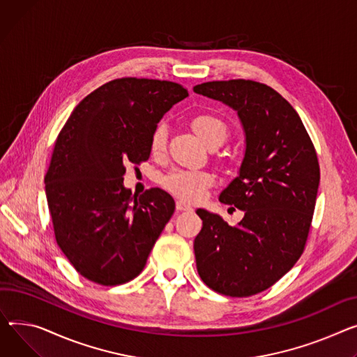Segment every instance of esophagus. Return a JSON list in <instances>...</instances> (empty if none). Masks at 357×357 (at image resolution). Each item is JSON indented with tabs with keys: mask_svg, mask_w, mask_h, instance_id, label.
Wrapping results in <instances>:
<instances>
[{
	"mask_svg": "<svg viewBox=\"0 0 357 357\" xmlns=\"http://www.w3.org/2000/svg\"><path fill=\"white\" fill-rule=\"evenodd\" d=\"M176 211H192V206L183 201H176Z\"/></svg>",
	"mask_w": 357,
	"mask_h": 357,
	"instance_id": "1",
	"label": "esophagus"
}]
</instances>
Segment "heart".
Returning a JSON list of instances; mask_svg holds the SVG:
<instances>
[{
	"mask_svg": "<svg viewBox=\"0 0 357 357\" xmlns=\"http://www.w3.org/2000/svg\"><path fill=\"white\" fill-rule=\"evenodd\" d=\"M192 128L198 136L208 146L221 145L228 135V128L220 117L201 113L192 119ZM166 136L168 130L163 123H159L151 136V151L153 153H160L166 146ZM215 182L209 171L204 169H174L163 178V186L174 197L186 201L197 202L202 199L208 189Z\"/></svg>",
	"mask_w": 357,
	"mask_h": 357,
	"instance_id": "heart-1",
	"label": "heart"
}]
</instances>
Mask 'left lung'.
<instances>
[{"mask_svg": "<svg viewBox=\"0 0 357 357\" xmlns=\"http://www.w3.org/2000/svg\"><path fill=\"white\" fill-rule=\"evenodd\" d=\"M194 91L238 113L247 144L240 175L220 195L244 218L231 227L217 213L197 211V270L213 291L254 296L289 273L304 251L320 182L317 153L298 113L270 86L236 79Z\"/></svg>", "mask_w": 357, "mask_h": 357, "instance_id": "obj_1", "label": "left lung"}]
</instances>
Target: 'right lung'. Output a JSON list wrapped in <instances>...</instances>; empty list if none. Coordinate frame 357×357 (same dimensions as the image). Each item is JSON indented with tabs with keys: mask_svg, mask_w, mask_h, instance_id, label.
Wrapping results in <instances>:
<instances>
[{
	"mask_svg": "<svg viewBox=\"0 0 357 357\" xmlns=\"http://www.w3.org/2000/svg\"><path fill=\"white\" fill-rule=\"evenodd\" d=\"M186 96L174 82L116 79L87 94L60 130L45 197L56 241L84 278L117 286L144 270L175 201L159 188L132 195L125 165L149 159L155 128Z\"/></svg>",
	"mask_w": 357,
	"mask_h": 357,
	"instance_id": "right-lung-1",
	"label": "right lung"
}]
</instances>
